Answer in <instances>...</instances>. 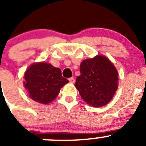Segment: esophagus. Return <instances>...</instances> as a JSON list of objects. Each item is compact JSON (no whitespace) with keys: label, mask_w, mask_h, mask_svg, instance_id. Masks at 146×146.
<instances>
[{"label":"esophagus","mask_w":146,"mask_h":146,"mask_svg":"<svg viewBox=\"0 0 146 146\" xmlns=\"http://www.w3.org/2000/svg\"><path fill=\"white\" fill-rule=\"evenodd\" d=\"M68 80H69V82H71V83H74V82H75V78H73V77L70 78L68 79Z\"/></svg>","instance_id":"1"}]
</instances>
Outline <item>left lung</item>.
Instances as JSON below:
<instances>
[{
  "label": "left lung",
  "instance_id": "left-lung-1",
  "mask_svg": "<svg viewBox=\"0 0 146 146\" xmlns=\"http://www.w3.org/2000/svg\"><path fill=\"white\" fill-rule=\"evenodd\" d=\"M75 86L84 101L94 107L106 105L118 88V72L104 56L84 60Z\"/></svg>",
  "mask_w": 146,
  "mask_h": 146
}]
</instances>
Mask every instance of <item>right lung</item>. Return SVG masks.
<instances>
[{
  "mask_svg": "<svg viewBox=\"0 0 146 146\" xmlns=\"http://www.w3.org/2000/svg\"><path fill=\"white\" fill-rule=\"evenodd\" d=\"M25 80L29 98L42 104L52 102L68 82L61 75V69L44 62L32 64L25 73Z\"/></svg>",
  "mask_w": 146,
  "mask_h": 146,
  "instance_id": "1",
  "label": "right lung"
}]
</instances>
